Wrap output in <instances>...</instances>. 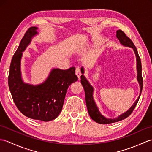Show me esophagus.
<instances>
[{
	"label": "esophagus",
	"instance_id": "obj_1",
	"mask_svg": "<svg viewBox=\"0 0 152 152\" xmlns=\"http://www.w3.org/2000/svg\"><path fill=\"white\" fill-rule=\"evenodd\" d=\"M76 75L77 76V77L80 79L81 75H82V72H81V69L80 67L76 68Z\"/></svg>",
	"mask_w": 152,
	"mask_h": 152
}]
</instances>
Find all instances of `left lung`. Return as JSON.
Segmentation results:
<instances>
[{
  "mask_svg": "<svg viewBox=\"0 0 152 152\" xmlns=\"http://www.w3.org/2000/svg\"><path fill=\"white\" fill-rule=\"evenodd\" d=\"M116 37L118 39V40L121 42V43L126 46V47H128L130 48H132L135 52L137 59V80H138L140 91V94L139 98H137V100L135 102V103L133 104L132 106L129 109V110L127 111L126 112L122 113V115L118 116L117 118L114 119H109L105 118V116L102 115L98 108L97 107V105L95 103V102L93 99V87L91 86L89 82L87 80V79L85 77V76L82 75L81 76V83L83 86V87L85 91V93H86V105L87 107L88 113L91 116V118H92L93 121H94L97 123L102 124H111V123H113L116 122L121 121L122 120H124L128 116H129L131 115L134 109L136 107L138 102L139 98L140 96L141 93H142V86H143V80L142 76V66H141V61L140 59L137 52V48L135 47V45L133 43V41L130 39L126 36V34L121 30H118L116 31ZM81 72L82 74L84 73V69L83 67L81 68Z\"/></svg>",
  "mask_w": 152,
  "mask_h": 152,
  "instance_id": "1",
  "label": "left lung"
}]
</instances>
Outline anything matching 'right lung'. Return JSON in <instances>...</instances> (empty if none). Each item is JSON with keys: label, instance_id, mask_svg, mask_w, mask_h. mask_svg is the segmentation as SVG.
<instances>
[{"label": "right lung", "instance_id": "1", "mask_svg": "<svg viewBox=\"0 0 152 152\" xmlns=\"http://www.w3.org/2000/svg\"><path fill=\"white\" fill-rule=\"evenodd\" d=\"M37 27H30L24 34L14 54L10 67L8 86L14 103L28 118L45 122L57 118L61 111L68 87L76 82L75 68L54 69L47 79L38 86L24 83L21 77L20 60L23 52L37 34Z\"/></svg>", "mask_w": 152, "mask_h": 152}]
</instances>
